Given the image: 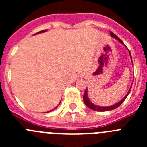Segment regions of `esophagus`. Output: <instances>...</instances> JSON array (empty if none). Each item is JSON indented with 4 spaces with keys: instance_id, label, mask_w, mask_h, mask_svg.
Segmentation results:
<instances>
[{
    "instance_id": "esophagus-1",
    "label": "esophagus",
    "mask_w": 147,
    "mask_h": 147,
    "mask_svg": "<svg viewBox=\"0 0 147 147\" xmlns=\"http://www.w3.org/2000/svg\"><path fill=\"white\" fill-rule=\"evenodd\" d=\"M85 76V74L83 72H80V74H78V78H82Z\"/></svg>"
}]
</instances>
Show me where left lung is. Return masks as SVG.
Returning <instances> with one entry per match:
<instances>
[{
	"label": "left lung",
	"mask_w": 147,
	"mask_h": 147,
	"mask_svg": "<svg viewBox=\"0 0 147 147\" xmlns=\"http://www.w3.org/2000/svg\"><path fill=\"white\" fill-rule=\"evenodd\" d=\"M110 36L112 37H114L115 39H116L117 40H119V42H121V44H124V42H122V40H120V39L119 38V37L116 36V35L115 34H113V32H110ZM129 55H130V57H131V60H132V56H131V54H130V51H129ZM132 65H133V64H132ZM132 85H131L130 87V89H129V90L128 91V93H127V95H126L125 96H124V98H123V99H121L119 102H118V103L115 104V105H111V106H108V107H102V106H98V105H94V104L92 103L91 102H90V100L88 98V89L86 88V90H85V93H84V96H83V100H84V102H85V105L88 106L89 108H90L91 110H94V111H98V112H105V111H109V110H114V109L117 108L118 107H119L121 105L123 102H124V100L126 99V98L127 97V96L129 95V92H130V90L131 88H132Z\"/></svg>",
	"instance_id": "1"
}]
</instances>
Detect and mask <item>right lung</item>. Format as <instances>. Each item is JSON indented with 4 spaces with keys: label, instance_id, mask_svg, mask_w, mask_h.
<instances>
[{
    "label": "right lung",
    "instance_id": "right-lung-1",
    "mask_svg": "<svg viewBox=\"0 0 147 147\" xmlns=\"http://www.w3.org/2000/svg\"><path fill=\"white\" fill-rule=\"evenodd\" d=\"M45 31H46V30H43V31H41V32H37V34H39V33H42V32H45ZM60 102H59V104H60ZM57 107H58V106H57ZM57 107H56L55 108H54V109H56V108H57ZM52 110H51V111H52Z\"/></svg>",
    "mask_w": 147,
    "mask_h": 147
}]
</instances>
